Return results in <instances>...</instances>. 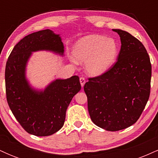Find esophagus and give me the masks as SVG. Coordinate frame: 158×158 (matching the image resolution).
Segmentation results:
<instances>
[{"mask_svg":"<svg viewBox=\"0 0 158 158\" xmlns=\"http://www.w3.org/2000/svg\"><path fill=\"white\" fill-rule=\"evenodd\" d=\"M79 81H80L81 87L83 88V86H84L85 84V81H85V79L83 77H80V79H79Z\"/></svg>","mask_w":158,"mask_h":158,"instance_id":"34e87169","label":"esophagus"}]
</instances>
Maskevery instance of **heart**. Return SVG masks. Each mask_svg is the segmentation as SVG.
I'll use <instances>...</instances> for the list:
<instances>
[{
    "mask_svg": "<svg viewBox=\"0 0 158 158\" xmlns=\"http://www.w3.org/2000/svg\"><path fill=\"white\" fill-rule=\"evenodd\" d=\"M119 46L113 38L90 35L81 38L73 48V56L78 61L85 62V70L92 76L101 75L115 62Z\"/></svg>",
    "mask_w": 158,
    "mask_h": 158,
    "instance_id": "1",
    "label": "heart"
}]
</instances>
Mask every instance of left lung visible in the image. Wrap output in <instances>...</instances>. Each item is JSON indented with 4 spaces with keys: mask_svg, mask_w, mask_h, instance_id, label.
Masks as SVG:
<instances>
[{
    "mask_svg": "<svg viewBox=\"0 0 158 158\" xmlns=\"http://www.w3.org/2000/svg\"><path fill=\"white\" fill-rule=\"evenodd\" d=\"M120 37L117 62L106 73L89 78L84 85L91 120L116 131L138 120L150 95L152 64L146 48L128 32L114 29Z\"/></svg>",
    "mask_w": 158,
    "mask_h": 158,
    "instance_id": "obj_1",
    "label": "left lung"
}]
</instances>
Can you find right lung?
<instances>
[{"instance_id":"obj_1","label":"right lung","mask_w":158,"mask_h":158,"mask_svg":"<svg viewBox=\"0 0 158 158\" xmlns=\"http://www.w3.org/2000/svg\"><path fill=\"white\" fill-rule=\"evenodd\" d=\"M43 50L63 55L64 45L59 35L44 30L25 36L14 47L5 69L9 106L23 129L39 137L61 129L72 98L81 90L77 76L56 79L43 91L32 89L25 77L26 65L32 52Z\"/></svg>"}]
</instances>
